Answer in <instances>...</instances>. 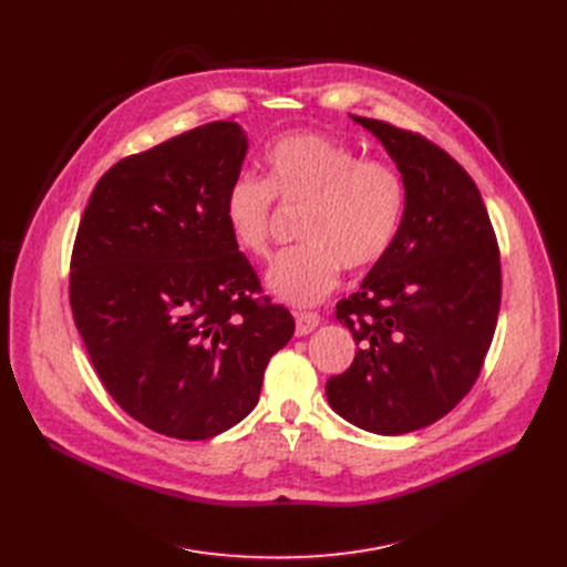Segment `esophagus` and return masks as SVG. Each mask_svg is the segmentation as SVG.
Listing matches in <instances>:
<instances>
[{
	"label": "esophagus",
	"instance_id": "34e87169",
	"mask_svg": "<svg viewBox=\"0 0 567 567\" xmlns=\"http://www.w3.org/2000/svg\"><path fill=\"white\" fill-rule=\"evenodd\" d=\"M293 317H296V336H308L321 323V317L317 312H296Z\"/></svg>",
	"mask_w": 567,
	"mask_h": 567
}]
</instances>
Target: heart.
<instances>
[{
  "label": "heart",
  "instance_id": "heart-1",
  "mask_svg": "<svg viewBox=\"0 0 567 567\" xmlns=\"http://www.w3.org/2000/svg\"><path fill=\"white\" fill-rule=\"evenodd\" d=\"M303 206L301 246L276 257L268 289L293 306L331 293L347 271H365L389 255L406 208V182L389 158H361L321 133H287L268 144L264 178L238 174L225 190L231 241L252 257L271 250L274 202Z\"/></svg>",
  "mask_w": 567,
  "mask_h": 567
}]
</instances>
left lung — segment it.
I'll list each match as a JSON object with an SVG mask.
<instances>
[{"instance_id":"8db88e82","label":"left lung","mask_w":567,"mask_h":567,"mask_svg":"<svg viewBox=\"0 0 567 567\" xmlns=\"http://www.w3.org/2000/svg\"><path fill=\"white\" fill-rule=\"evenodd\" d=\"M372 131L406 182V208L389 255L336 317L359 344L326 381L344 421L406 434L453 411L481 377L501 308V255L468 172L439 144L379 118Z\"/></svg>"}]
</instances>
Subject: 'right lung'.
I'll use <instances>...</instances> for the list:
<instances>
[{
	"label": "right lung",
	"instance_id": "right-lung-1",
	"mask_svg": "<svg viewBox=\"0 0 567 567\" xmlns=\"http://www.w3.org/2000/svg\"><path fill=\"white\" fill-rule=\"evenodd\" d=\"M246 148L227 118L126 156L75 234L69 299L89 359L131 419L172 439L244 421L293 336L223 218Z\"/></svg>",
	"mask_w": 567,
	"mask_h": 567
}]
</instances>
